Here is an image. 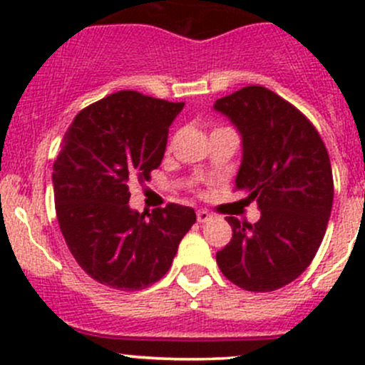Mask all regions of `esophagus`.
Here are the masks:
<instances>
[{
	"instance_id": "obj_1",
	"label": "esophagus",
	"mask_w": 365,
	"mask_h": 365,
	"mask_svg": "<svg viewBox=\"0 0 365 365\" xmlns=\"http://www.w3.org/2000/svg\"><path fill=\"white\" fill-rule=\"evenodd\" d=\"M196 217H197V222L203 224V222H206V220H210V217H212V215H210V213L206 212V210H197Z\"/></svg>"
}]
</instances>
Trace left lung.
Returning <instances> with one entry per match:
<instances>
[{
  "label": "left lung",
  "mask_w": 365,
  "mask_h": 365,
  "mask_svg": "<svg viewBox=\"0 0 365 365\" xmlns=\"http://www.w3.org/2000/svg\"><path fill=\"white\" fill-rule=\"evenodd\" d=\"M242 135L235 185L256 201V224L226 217L230 244L217 252L220 272L247 292H275L311 264L334 201L329 153L311 121L263 86H245L213 104Z\"/></svg>",
  "instance_id": "left-lung-1"
}]
</instances>
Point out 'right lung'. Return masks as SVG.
<instances>
[{
  "label": "right lung",
  "mask_w": 365,
  "mask_h": 365,
  "mask_svg": "<svg viewBox=\"0 0 365 365\" xmlns=\"http://www.w3.org/2000/svg\"><path fill=\"white\" fill-rule=\"evenodd\" d=\"M183 106L123 90L83 109L65 132L53 165L56 217L72 256L101 284L135 292L157 282L196 222L189 206L148 217L128 206V185L159 168Z\"/></svg>",
  "instance_id": "1"
}]
</instances>
